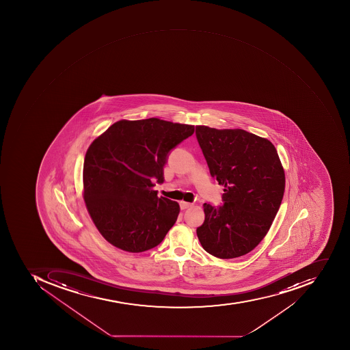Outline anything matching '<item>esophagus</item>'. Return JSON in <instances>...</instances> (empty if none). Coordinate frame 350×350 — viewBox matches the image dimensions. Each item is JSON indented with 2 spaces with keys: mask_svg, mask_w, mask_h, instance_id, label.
Masks as SVG:
<instances>
[{
  "mask_svg": "<svg viewBox=\"0 0 350 350\" xmlns=\"http://www.w3.org/2000/svg\"><path fill=\"white\" fill-rule=\"evenodd\" d=\"M191 206H193V204H191V202H186V201H181L180 202V206H181L182 210H185V208H189Z\"/></svg>",
  "mask_w": 350,
  "mask_h": 350,
  "instance_id": "obj_1",
  "label": "esophagus"
}]
</instances>
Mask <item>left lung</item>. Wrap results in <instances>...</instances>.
I'll return each mask as SVG.
<instances>
[{
    "label": "left lung",
    "instance_id": "8db88e82",
    "mask_svg": "<svg viewBox=\"0 0 350 350\" xmlns=\"http://www.w3.org/2000/svg\"><path fill=\"white\" fill-rule=\"evenodd\" d=\"M212 178L224 186L223 204H204L197 228L204 251L231 259L253 251L272 225L285 191L275 146L243 129L196 126Z\"/></svg>",
    "mask_w": 350,
    "mask_h": 350
}]
</instances>
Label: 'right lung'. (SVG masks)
<instances>
[{
    "instance_id": "1",
    "label": "right lung",
    "mask_w": 350,
    "mask_h": 350,
    "mask_svg": "<svg viewBox=\"0 0 350 350\" xmlns=\"http://www.w3.org/2000/svg\"><path fill=\"white\" fill-rule=\"evenodd\" d=\"M193 125L151 119L116 122L89 146L83 197L96 228L129 253L159 245L176 221V201L153 191L164 180L169 154L193 134Z\"/></svg>"
}]
</instances>
